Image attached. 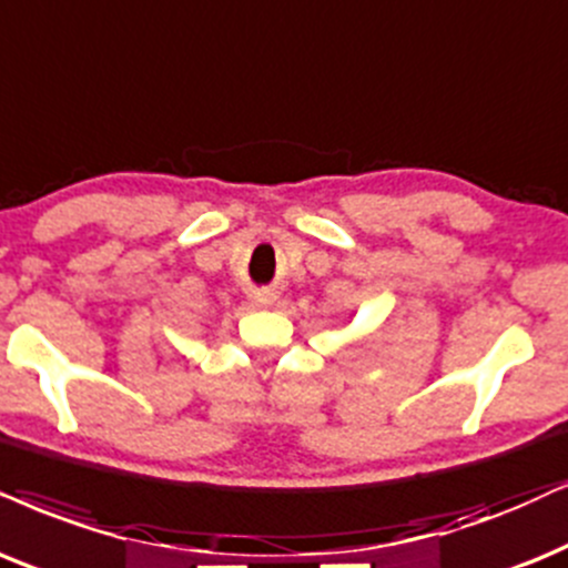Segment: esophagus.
Returning a JSON list of instances; mask_svg holds the SVG:
<instances>
[{"label":"esophagus","instance_id":"esophagus-1","mask_svg":"<svg viewBox=\"0 0 568 568\" xmlns=\"http://www.w3.org/2000/svg\"><path fill=\"white\" fill-rule=\"evenodd\" d=\"M254 304H256V306H270V304H272V298L267 296V293H256V296H254Z\"/></svg>","mask_w":568,"mask_h":568}]
</instances>
